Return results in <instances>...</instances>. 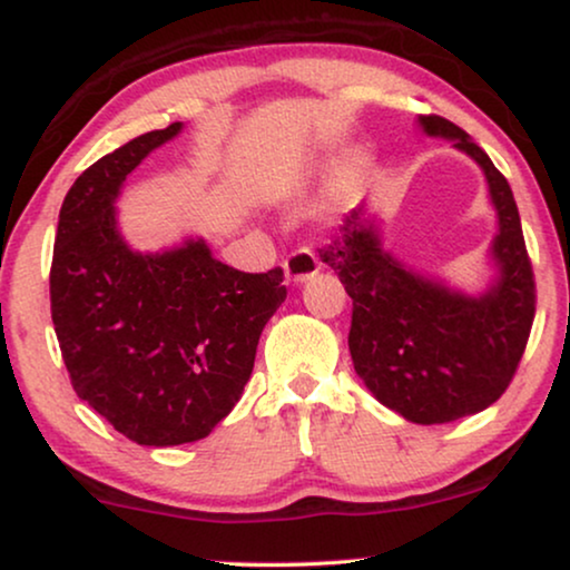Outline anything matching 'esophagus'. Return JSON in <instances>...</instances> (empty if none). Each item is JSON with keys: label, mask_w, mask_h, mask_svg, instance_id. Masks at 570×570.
Here are the masks:
<instances>
[{"label": "esophagus", "mask_w": 570, "mask_h": 570, "mask_svg": "<svg viewBox=\"0 0 570 570\" xmlns=\"http://www.w3.org/2000/svg\"><path fill=\"white\" fill-rule=\"evenodd\" d=\"M283 269L291 283H306V279H311L318 272V259L311 248H298V252L287 256Z\"/></svg>", "instance_id": "1"}]
</instances>
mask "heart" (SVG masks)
<instances>
[{
    "instance_id": "heart-1",
    "label": "heart",
    "mask_w": 570,
    "mask_h": 570,
    "mask_svg": "<svg viewBox=\"0 0 570 570\" xmlns=\"http://www.w3.org/2000/svg\"><path fill=\"white\" fill-rule=\"evenodd\" d=\"M365 166H368V160H365L361 153H353L345 163H342L340 170L332 178L330 189H326V202H330V207H345L361 194Z\"/></svg>"
}]
</instances>
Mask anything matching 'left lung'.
<instances>
[{"instance_id":"left-lung-1","label":"left lung","mask_w":570,"mask_h":570,"mask_svg":"<svg viewBox=\"0 0 570 570\" xmlns=\"http://www.w3.org/2000/svg\"><path fill=\"white\" fill-rule=\"evenodd\" d=\"M431 137H446L488 178L498 213L495 283L482 295L423 277L384 252L365 205L345 215L318 256L337 272L350 298V355L381 404L420 425L451 423L485 410L509 389L534 322V272L509 181L464 129L420 116Z\"/></svg>"}]
</instances>
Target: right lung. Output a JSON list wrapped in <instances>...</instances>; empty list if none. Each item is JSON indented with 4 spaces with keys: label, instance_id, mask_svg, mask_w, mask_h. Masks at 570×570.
<instances>
[{
    "label": "right lung",
    "instance_id": "1",
    "mask_svg": "<svg viewBox=\"0 0 570 570\" xmlns=\"http://www.w3.org/2000/svg\"><path fill=\"white\" fill-rule=\"evenodd\" d=\"M181 127L139 135L82 170L59 209L49 277L72 389L139 446L209 435L244 394L264 324L287 295L279 267L238 272L202 238L155 254L124 244L114 202Z\"/></svg>",
    "mask_w": 570,
    "mask_h": 570
}]
</instances>
